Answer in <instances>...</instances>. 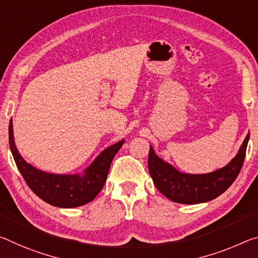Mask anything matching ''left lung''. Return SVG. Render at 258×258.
I'll list each match as a JSON object with an SVG mask.
<instances>
[{
  "instance_id": "obj_1",
  "label": "left lung",
  "mask_w": 258,
  "mask_h": 258,
  "mask_svg": "<svg viewBox=\"0 0 258 258\" xmlns=\"http://www.w3.org/2000/svg\"><path fill=\"white\" fill-rule=\"evenodd\" d=\"M249 133L241 145L235 157L225 165L210 173H182L170 163L158 157L150 146L148 169L151 179L161 193L171 201L182 204L209 202L218 198L230 187L240 172L246 157Z\"/></svg>"
}]
</instances>
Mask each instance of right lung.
<instances>
[{
	"mask_svg": "<svg viewBox=\"0 0 258 258\" xmlns=\"http://www.w3.org/2000/svg\"><path fill=\"white\" fill-rule=\"evenodd\" d=\"M124 142L121 140L105 148L83 173H49L36 169L22 157L15 145L12 119L9 125L10 149L19 172L35 195L58 208H76L93 201L103 188L114 155Z\"/></svg>",
	"mask_w": 258,
	"mask_h": 258,
	"instance_id": "1",
	"label": "right lung"
}]
</instances>
